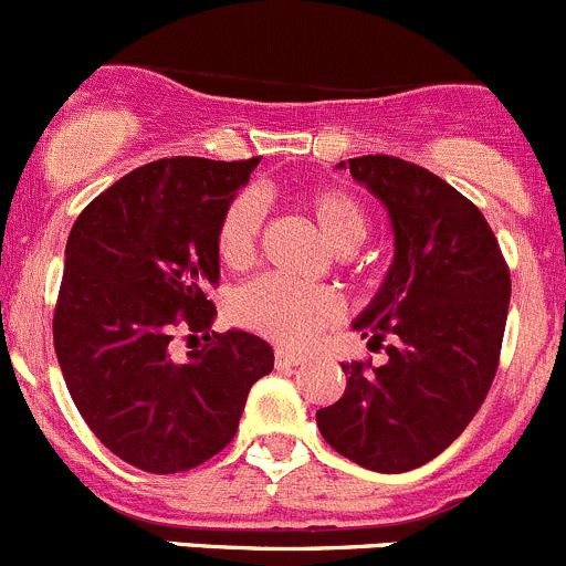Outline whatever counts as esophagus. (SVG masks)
<instances>
[{
    "label": "esophagus",
    "mask_w": 566,
    "mask_h": 566,
    "mask_svg": "<svg viewBox=\"0 0 566 566\" xmlns=\"http://www.w3.org/2000/svg\"><path fill=\"white\" fill-rule=\"evenodd\" d=\"M302 363H305V357L294 355V352H285V349L275 352V366L277 368H294V366H302Z\"/></svg>",
    "instance_id": "obj_1"
}]
</instances>
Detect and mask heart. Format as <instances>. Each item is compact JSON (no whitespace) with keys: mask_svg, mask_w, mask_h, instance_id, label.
Wrapping results in <instances>:
<instances>
[{"mask_svg":"<svg viewBox=\"0 0 566 566\" xmlns=\"http://www.w3.org/2000/svg\"><path fill=\"white\" fill-rule=\"evenodd\" d=\"M327 244L338 253L357 248L368 233L360 200L340 187L316 184L300 195ZM264 231V203L255 192H239L217 222V255L228 270H248L259 259ZM344 302L327 285H294L283 277H259L242 285L231 300V318L239 327L285 346L305 349L327 327L338 324Z\"/></svg>","mask_w":566,"mask_h":566,"instance_id":"1","label":"heart"}]
</instances>
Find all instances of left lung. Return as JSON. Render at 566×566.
Wrapping results in <instances>:
<instances>
[{
  "label": "left lung",
  "instance_id": "obj_1",
  "mask_svg": "<svg viewBox=\"0 0 566 566\" xmlns=\"http://www.w3.org/2000/svg\"><path fill=\"white\" fill-rule=\"evenodd\" d=\"M349 172L394 222L390 275L355 322L388 363H340L346 390L316 423L346 460L405 473L449 449L486 399L512 277L479 206L427 167L368 154L349 159Z\"/></svg>",
  "mask_w": 566,
  "mask_h": 566
}]
</instances>
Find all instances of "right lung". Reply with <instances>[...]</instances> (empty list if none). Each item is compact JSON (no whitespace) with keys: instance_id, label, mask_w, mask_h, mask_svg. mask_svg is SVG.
<instances>
[{"instance_id":"1","label":"right lung","mask_w":566,"mask_h":566,"mask_svg":"<svg viewBox=\"0 0 566 566\" xmlns=\"http://www.w3.org/2000/svg\"><path fill=\"white\" fill-rule=\"evenodd\" d=\"M259 156H172L137 167L82 209L65 244L54 352L76 410L145 473L203 465L233 440L250 388L275 366L259 335L209 333L220 283L217 222ZM203 350L171 360V338Z\"/></svg>"}]
</instances>
